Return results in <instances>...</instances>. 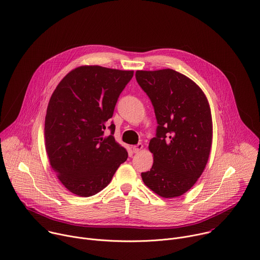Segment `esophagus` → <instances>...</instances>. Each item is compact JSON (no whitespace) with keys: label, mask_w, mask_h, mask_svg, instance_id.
Returning a JSON list of instances; mask_svg holds the SVG:
<instances>
[{"label":"esophagus","mask_w":260,"mask_h":260,"mask_svg":"<svg viewBox=\"0 0 260 260\" xmlns=\"http://www.w3.org/2000/svg\"><path fill=\"white\" fill-rule=\"evenodd\" d=\"M142 149H143V144H142V143H139L138 145L133 146V151H134L135 153H138V152L141 151Z\"/></svg>","instance_id":"1"}]
</instances>
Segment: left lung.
Listing matches in <instances>:
<instances>
[{
    "instance_id": "obj_1",
    "label": "left lung",
    "mask_w": 260,
    "mask_h": 260,
    "mask_svg": "<svg viewBox=\"0 0 260 260\" xmlns=\"http://www.w3.org/2000/svg\"><path fill=\"white\" fill-rule=\"evenodd\" d=\"M136 79L149 96L158 124L148 147L153 165L141 174L143 182L165 199L180 197L196 184L210 156L209 102L197 83L172 69L137 71Z\"/></svg>"
}]
</instances>
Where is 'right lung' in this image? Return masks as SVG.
Segmentation results:
<instances>
[{
	"instance_id": "right-lung-1",
	"label": "right lung",
	"mask_w": 260,
	"mask_h": 260,
	"mask_svg": "<svg viewBox=\"0 0 260 260\" xmlns=\"http://www.w3.org/2000/svg\"><path fill=\"white\" fill-rule=\"evenodd\" d=\"M134 71L101 66L72 70L48 103L45 147L50 166L72 193L91 197L112 180L127 151L114 139V123L105 137L108 120Z\"/></svg>"
}]
</instances>
